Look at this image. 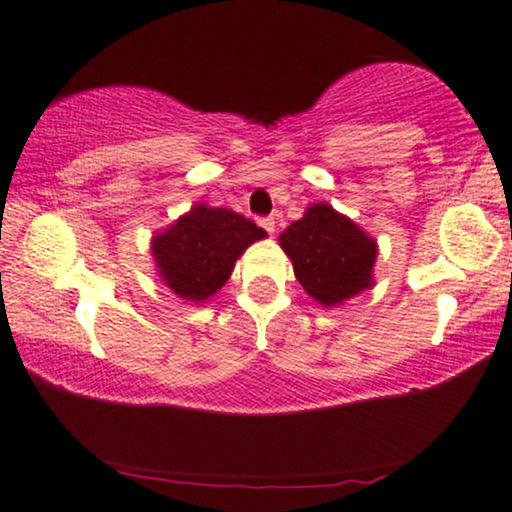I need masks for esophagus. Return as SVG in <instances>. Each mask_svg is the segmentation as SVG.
<instances>
[{"label": "esophagus", "mask_w": 512, "mask_h": 512, "mask_svg": "<svg viewBox=\"0 0 512 512\" xmlns=\"http://www.w3.org/2000/svg\"><path fill=\"white\" fill-rule=\"evenodd\" d=\"M260 224H262V229L267 231L269 236H274V231H276V222H274V217H262V219H260Z\"/></svg>", "instance_id": "esophagus-1"}]
</instances>
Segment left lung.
Listing matches in <instances>:
<instances>
[{
  "mask_svg": "<svg viewBox=\"0 0 512 512\" xmlns=\"http://www.w3.org/2000/svg\"><path fill=\"white\" fill-rule=\"evenodd\" d=\"M278 245L293 262L304 293L335 307L373 286L378 243L328 203H314L288 226Z\"/></svg>",
  "mask_w": 512,
  "mask_h": 512,
  "instance_id": "1",
  "label": "left lung"
}]
</instances>
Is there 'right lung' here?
<instances>
[{"label":"right lung","instance_id":"1","mask_svg":"<svg viewBox=\"0 0 512 512\" xmlns=\"http://www.w3.org/2000/svg\"><path fill=\"white\" fill-rule=\"evenodd\" d=\"M267 238L262 226L234 210L196 203L151 238L158 278L186 302H205L229 281L236 260Z\"/></svg>","mask_w":512,"mask_h":512}]
</instances>
